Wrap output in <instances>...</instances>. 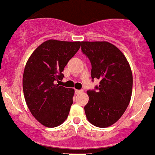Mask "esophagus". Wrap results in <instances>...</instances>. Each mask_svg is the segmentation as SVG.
I'll return each instance as SVG.
<instances>
[{"mask_svg":"<svg viewBox=\"0 0 155 155\" xmlns=\"http://www.w3.org/2000/svg\"><path fill=\"white\" fill-rule=\"evenodd\" d=\"M75 92L76 94H81L84 92V91L83 90H75Z\"/></svg>","mask_w":155,"mask_h":155,"instance_id":"esophagus-1","label":"esophagus"}]
</instances>
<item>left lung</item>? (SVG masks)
Returning a JSON list of instances; mask_svg holds the SVG:
<instances>
[{"label":"left lung","mask_w":155,"mask_h":155,"mask_svg":"<svg viewBox=\"0 0 155 155\" xmlns=\"http://www.w3.org/2000/svg\"><path fill=\"white\" fill-rule=\"evenodd\" d=\"M81 50L91 64L92 80H100L99 85L87 91L86 116L96 127L106 128L117 121L129 104L132 70L123 53L110 42L82 41Z\"/></svg>","instance_id":"obj_1"}]
</instances>
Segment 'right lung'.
Wrapping results in <instances>:
<instances>
[{
    "label": "right lung",
    "mask_w": 155,
    "mask_h": 155,
    "mask_svg": "<svg viewBox=\"0 0 155 155\" xmlns=\"http://www.w3.org/2000/svg\"><path fill=\"white\" fill-rule=\"evenodd\" d=\"M80 41L48 40L33 52L26 64L23 90L32 115L45 127L54 128L67 119L73 103L74 89L56 84L62 71L80 48Z\"/></svg>",
    "instance_id": "obj_1"
}]
</instances>
